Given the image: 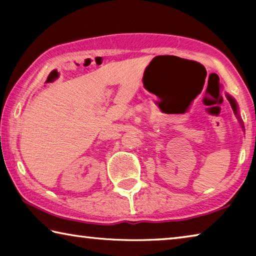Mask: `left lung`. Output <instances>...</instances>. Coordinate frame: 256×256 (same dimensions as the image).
<instances>
[{
	"mask_svg": "<svg viewBox=\"0 0 256 256\" xmlns=\"http://www.w3.org/2000/svg\"><path fill=\"white\" fill-rule=\"evenodd\" d=\"M228 100H229V102H230L232 108L234 110V112H235V114H236L238 120H240V122L242 123L240 118V114H238V106H237V102H236V100H235V99H234L232 97L229 96V94H228Z\"/></svg>",
	"mask_w": 256,
	"mask_h": 256,
	"instance_id": "8db88e82",
	"label": "left lung"
}]
</instances>
